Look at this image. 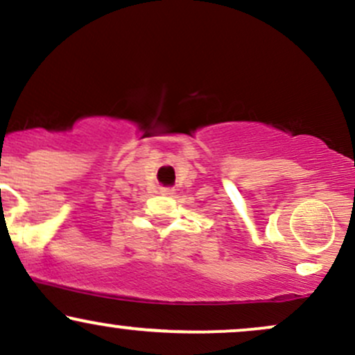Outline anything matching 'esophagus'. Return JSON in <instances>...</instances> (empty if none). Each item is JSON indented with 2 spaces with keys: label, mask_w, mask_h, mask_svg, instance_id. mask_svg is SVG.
Instances as JSON below:
<instances>
[{
  "label": "esophagus",
  "mask_w": 355,
  "mask_h": 355,
  "mask_svg": "<svg viewBox=\"0 0 355 355\" xmlns=\"http://www.w3.org/2000/svg\"><path fill=\"white\" fill-rule=\"evenodd\" d=\"M162 193H164V195H173L175 190L173 189H162Z\"/></svg>",
  "instance_id": "obj_1"
}]
</instances>
